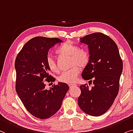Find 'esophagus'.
Wrapping results in <instances>:
<instances>
[{"label":"esophagus","mask_w":133,"mask_h":133,"mask_svg":"<svg viewBox=\"0 0 133 133\" xmlns=\"http://www.w3.org/2000/svg\"><path fill=\"white\" fill-rule=\"evenodd\" d=\"M69 86L70 88H72V87H73V86H77V85L75 84H69Z\"/></svg>","instance_id":"esophagus-1"}]
</instances>
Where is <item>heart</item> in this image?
<instances>
[{"label":"heart","instance_id":"heart-1","mask_svg":"<svg viewBox=\"0 0 133 133\" xmlns=\"http://www.w3.org/2000/svg\"><path fill=\"white\" fill-rule=\"evenodd\" d=\"M56 53L61 55L69 56L70 57V65L73 66L70 69L62 72L58 78V81L64 83L72 84L78 79L81 69L86 68L90 61V55L88 51L79 49L75 44L65 43L60 46ZM46 65L50 71L57 72L58 68L55 61L51 56L46 58Z\"/></svg>","mask_w":133,"mask_h":133}]
</instances>
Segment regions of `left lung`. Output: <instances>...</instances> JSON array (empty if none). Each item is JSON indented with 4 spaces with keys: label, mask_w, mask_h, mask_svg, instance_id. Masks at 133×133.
<instances>
[{
    "label": "left lung",
    "mask_w": 133,
    "mask_h": 133,
    "mask_svg": "<svg viewBox=\"0 0 133 133\" xmlns=\"http://www.w3.org/2000/svg\"><path fill=\"white\" fill-rule=\"evenodd\" d=\"M88 45L90 61L82 73L85 80L92 82L79 86L81 94L78 103L81 110L92 116L105 114L112 106L119 90L123 63L117 45L102 33H94L80 38Z\"/></svg>",
    "instance_id": "1"
}]
</instances>
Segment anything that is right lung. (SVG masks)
I'll list each match as a JSON object with an SVG mask.
<instances>
[{"instance_id":"obj_1","label":"right lung","mask_w":133,"mask_h":133,"mask_svg":"<svg viewBox=\"0 0 133 133\" xmlns=\"http://www.w3.org/2000/svg\"><path fill=\"white\" fill-rule=\"evenodd\" d=\"M61 42L58 38L35 37L25 44L15 60L16 91L26 110L41 119L58 112L69 89L66 83L59 82L47 90L43 81H55L48 73L46 58L49 49Z\"/></svg>"}]
</instances>
